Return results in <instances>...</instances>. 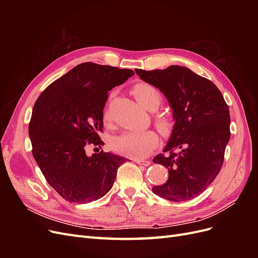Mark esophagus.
<instances>
[{"mask_svg": "<svg viewBox=\"0 0 258 258\" xmlns=\"http://www.w3.org/2000/svg\"><path fill=\"white\" fill-rule=\"evenodd\" d=\"M135 162H137L140 166H148L151 163V161L147 159H135Z\"/></svg>", "mask_w": 258, "mask_h": 258, "instance_id": "34e87169", "label": "esophagus"}]
</instances>
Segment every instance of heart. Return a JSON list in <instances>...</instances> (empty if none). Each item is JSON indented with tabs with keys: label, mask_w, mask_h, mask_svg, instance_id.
<instances>
[{
	"label": "heart",
	"mask_w": 258,
	"mask_h": 258,
	"mask_svg": "<svg viewBox=\"0 0 258 258\" xmlns=\"http://www.w3.org/2000/svg\"><path fill=\"white\" fill-rule=\"evenodd\" d=\"M139 103L150 111H154L161 103V93L147 83H139L132 88ZM157 126L163 134H169L172 129V121L166 116H160L156 120ZM158 145V136L153 130L142 132H127L117 137L112 146L114 150L127 157L140 158L150 154Z\"/></svg>",
	"instance_id": "b5f03b06"
}]
</instances>
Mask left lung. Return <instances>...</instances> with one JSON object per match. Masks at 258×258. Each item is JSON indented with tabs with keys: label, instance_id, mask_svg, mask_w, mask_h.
<instances>
[{
	"label": "left lung",
	"instance_id": "8db88e82",
	"mask_svg": "<svg viewBox=\"0 0 258 258\" xmlns=\"http://www.w3.org/2000/svg\"><path fill=\"white\" fill-rule=\"evenodd\" d=\"M142 81L158 88L172 108L169 141L153 159L168 168V181L153 186L154 194L181 202L197 197L220 172L230 139V115L216 86L190 69L136 70Z\"/></svg>",
	"mask_w": 258,
	"mask_h": 258
}]
</instances>
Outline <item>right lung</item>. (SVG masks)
Instances as JSON below:
<instances>
[{
  "label": "right lung",
  "mask_w": 258,
  "mask_h": 258,
  "mask_svg": "<svg viewBox=\"0 0 258 258\" xmlns=\"http://www.w3.org/2000/svg\"><path fill=\"white\" fill-rule=\"evenodd\" d=\"M135 72L85 62L51 83L34 104L29 124L33 157L46 181L70 202H90L111 190L126 161L111 152L88 156L100 146L107 92Z\"/></svg>",
  "instance_id": "1"
}]
</instances>
